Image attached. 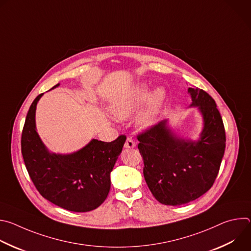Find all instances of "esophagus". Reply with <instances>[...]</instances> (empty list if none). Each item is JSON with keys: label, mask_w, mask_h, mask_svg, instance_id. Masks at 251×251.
Segmentation results:
<instances>
[{"label": "esophagus", "mask_w": 251, "mask_h": 251, "mask_svg": "<svg viewBox=\"0 0 251 251\" xmlns=\"http://www.w3.org/2000/svg\"><path fill=\"white\" fill-rule=\"evenodd\" d=\"M135 146H136V144H135L134 140H133L131 137H128V138L126 139L124 147H125V148H128V149H131V148H134Z\"/></svg>", "instance_id": "1"}]
</instances>
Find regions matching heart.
Listing matches in <instances>:
<instances>
[{"label": "heart", "mask_w": 251, "mask_h": 251, "mask_svg": "<svg viewBox=\"0 0 251 251\" xmlns=\"http://www.w3.org/2000/svg\"><path fill=\"white\" fill-rule=\"evenodd\" d=\"M149 97L150 89L148 86L141 85L132 92L117 98L111 105V112L117 119H126L138 112L141 107L148 101ZM166 97L167 92L163 87H158L153 92L148 107L138 118L141 126L151 127L156 123Z\"/></svg>", "instance_id": "b5f03b06"}]
</instances>
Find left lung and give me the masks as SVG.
I'll use <instances>...</instances> for the list:
<instances>
[{"label":"left lung","mask_w":251,"mask_h":251,"mask_svg":"<svg viewBox=\"0 0 251 251\" xmlns=\"http://www.w3.org/2000/svg\"><path fill=\"white\" fill-rule=\"evenodd\" d=\"M191 106L199 107L203 128L198 141L176 137L167 120L138 134L145 181L155 199L181 205L205 194L216 181L226 149L223 118L212 97L198 87L188 89Z\"/></svg>","instance_id":"obj_1"}]
</instances>
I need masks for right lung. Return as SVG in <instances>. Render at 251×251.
<instances>
[{
    "mask_svg": "<svg viewBox=\"0 0 251 251\" xmlns=\"http://www.w3.org/2000/svg\"><path fill=\"white\" fill-rule=\"evenodd\" d=\"M43 94L31 103L22 133V154L27 173L39 193L50 202L75 212L93 210L108 196L110 173L126 136L112 142L93 139L73 154L50 153L35 129V108Z\"/></svg>",
    "mask_w": 251,
    "mask_h": 251,
    "instance_id": "add662e5",
    "label": "right lung"
}]
</instances>
